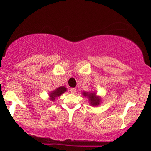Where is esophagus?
<instances>
[{
  "label": "esophagus",
  "instance_id": "obj_1",
  "mask_svg": "<svg viewBox=\"0 0 151 151\" xmlns=\"http://www.w3.org/2000/svg\"><path fill=\"white\" fill-rule=\"evenodd\" d=\"M70 91H71V93H75L76 92V88H71V89H70Z\"/></svg>",
  "mask_w": 151,
  "mask_h": 151
}]
</instances>
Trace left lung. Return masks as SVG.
<instances>
[{
    "instance_id": "left-lung-1",
    "label": "left lung",
    "mask_w": 151,
    "mask_h": 151,
    "mask_svg": "<svg viewBox=\"0 0 151 151\" xmlns=\"http://www.w3.org/2000/svg\"><path fill=\"white\" fill-rule=\"evenodd\" d=\"M82 94L83 95L84 97H86V98H88V102H89V104L91 106H97L100 104L102 99H101L100 96H97L96 92L83 91L82 93Z\"/></svg>"
}]
</instances>
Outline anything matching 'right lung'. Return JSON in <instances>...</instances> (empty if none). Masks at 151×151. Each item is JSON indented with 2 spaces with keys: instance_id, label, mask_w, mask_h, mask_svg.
Instances as JSON below:
<instances>
[{
  "instance_id": "obj_1",
  "label": "right lung",
  "mask_w": 151,
  "mask_h": 151,
  "mask_svg": "<svg viewBox=\"0 0 151 151\" xmlns=\"http://www.w3.org/2000/svg\"><path fill=\"white\" fill-rule=\"evenodd\" d=\"M67 91V88L64 86H61L60 87L55 88V90L49 92V99L52 102H54L58 97H60L62 94Z\"/></svg>"
}]
</instances>
